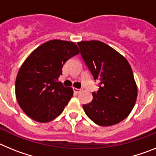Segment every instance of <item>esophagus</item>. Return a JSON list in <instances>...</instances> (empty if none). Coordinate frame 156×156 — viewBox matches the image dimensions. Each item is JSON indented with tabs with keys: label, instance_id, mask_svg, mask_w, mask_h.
<instances>
[{
	"label": "esophagus",
	"instance_id": "34e87169",
	"mask_svg": "<svg viewBox=\"0 0 156 156\" xmlns=\"http://www.w3.org/2000/svg\"><path fill=\"white\" fill-rule=\"evenodd\" d=\"M81 90H82L81 89H78V88H73V91L75 92L76 94H79Z\"/></svg>",
	"mask_w": 156,
	"mask_h": 156
}]
</instances>
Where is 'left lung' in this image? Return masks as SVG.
I'll return each instance as SVG.
<instances>
[{"instance_id":"obj_1","label":"left lung","mask_w":156,"mask_h":156,"mask_svg":"<svg viewBox=\"0 0 156 156\" xmlns=\"http://www.w3.org/2000/svg\"><path fill=\"white\" fill-rule=\"evenodd\" d=\"M80 55L99 89L90 103L83 105L85 113L99 126H108L129 115L137 90L129 62L119 52L98 41L78 43Z\"/></svg>"}]
</instances>
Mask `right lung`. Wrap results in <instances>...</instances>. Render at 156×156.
<instances>
[{"label":"right lung","instance_id":"1","mask_svg":"<svg viewBox=\"0 0 156 156\" xmlns=\"http://www.w3.org/2000/svg\"><path fill=\"white\" fill-rule=\"evenodd\" d=\"M79 52L73 42L53 40L38 47L24 62L16 77V95L31 119L48 122L62 112L73 91L58 82V77L63 65Z\"/></svg>","mask_w":156,"mask_h":156}]
</instances>
